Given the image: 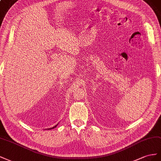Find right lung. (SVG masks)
I'll return each mask as SVG.
<instances>
[{
    "label": "right lung",
    "mask_w": 161,
    "mask_h": 161,
    "mask_svg": "<svg viewBox=\"0 0 161 161\" xmlns=\"http://www.w3.org/2000/svg\"><path fill=\"white\" fill-rule=\"evenodd\" d=\"M57 125H55L54 127H52V128H49V129H48V130H52V129H53V128H54V127H57Z\"/></svg>",
    "instance_id": "add662e5"
}]
</instances>
